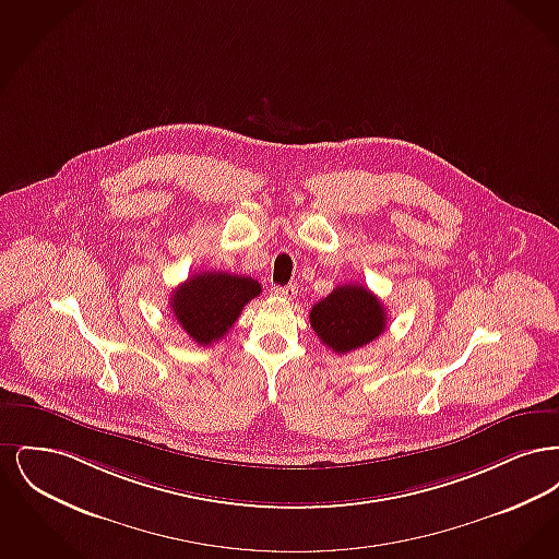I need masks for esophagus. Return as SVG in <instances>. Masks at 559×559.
<instances>
[{
    "label": "esophagus",
    "instance_id": "34e87169",
    "mask_svg": "<svg viewBox=\"0 0 559 559\" xmlns=\"http://www.w3.org/2000/svg\"><path fill=\"white\" fill-rule=\"evenodd\" d=\"M270 293H272V295H276V297H283V299H293V297L297 295V287H295V285H287V287H272Z\"/></svg>",
    "mask_w": 559,
    "mask_h": 559
}]
</instances>
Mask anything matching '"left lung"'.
I'll list each match as a JSON object with an SVG mask.
<instances>
[{"mask_svg": "<svg viewBox=\"0 0 559 559\" xmlns=\"http://www.w3.org/2000/svg\"><path fill=\"white\" fill-rule=\"evenodd\" d=\"M385 308L362 285H342L329 293L310 312V324L320 342L335 354L367 346L385 329Z\"/></svg>", "mask_w": 559, "mask_h": 559, "instance_id": "1", "label": "left lung"}]
</instances>
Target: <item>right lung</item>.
<instances>
[{"mask_svg": "<svg viewBox=\"0 0 559 559\" xmlns=\"http://www.w3.org/2000/svg\"><path fill=\"white\" fill-rule=\"evenodd\" d=\"M262 292L251 276L201 272L171 293V312L192 342L212 346L240 317V310Z\"/></svg>", "mask_w": 559, "mask_h": 559, "instance_id": "obj_1", "label": "right lung"}]
</instances>
